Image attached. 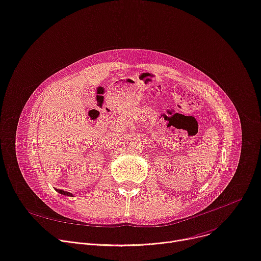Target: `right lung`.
I'll return each instance as SVG.
<instances>
[{
	"label": "right lung",
	"instance_id": "obj_1",
	"mask_svg": "<svg viewBox=\"0 0 261 261\" xmlns=\"http://www.w3.org/2000/svg\"><path fill=\"white\" fill-rule=\"evenodd\" d=\"M57 192H59L60 194H63V195H67V196H73L72 193L67 192V191H64V190H59V189H57Z\"/></svg>",
	"mask_w": 261,
	"mask_h": 261
}]
</instances>
